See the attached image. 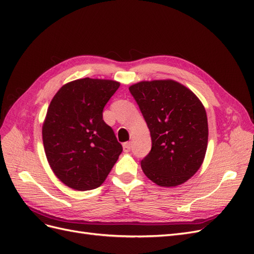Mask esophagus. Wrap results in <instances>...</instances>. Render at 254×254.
I'll use <instances>...</instances> for the list:
<instances>
[{"label":"esophagus","instance_id":"esophagus-1","mask_svg":"<svg viewBox=\"0 0 254 254\" xmlns=\"http://www.w3.org/2000/svg\"><path fill=\"white\" fill-rule=\"evenodd\" d=\"M123 149H124L125 152L130 151V149H131V143H130V142H125L124 144H123Z\"/></svg>","mask_w":254,"mask_h":254}]
</instances>
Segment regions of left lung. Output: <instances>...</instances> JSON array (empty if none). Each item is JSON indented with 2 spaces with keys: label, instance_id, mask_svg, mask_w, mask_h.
<instances>
[{
  "label": "left lung",
  "instance_id": "1",
  "mask_svg": "<svg viewBox=\"0 0 254 254\" xmlns=\"http://www.w3.org/2000/svg\"><path fill=\"white\" fill-rule=\"evenodd\" d=\"M151 136V150L141 161L147 178L177 187L200 168L207 147L206 112L199 98L175 80L141 81L129 87Z\"/></svg>",
  "mask_w": 254,
  "mask_h": 254
}]
</instances>
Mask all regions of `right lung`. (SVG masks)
Listing matches in <instances>:
<instances>
[{
    "label": "right lung",
    "instance_id": "obj_1",
    "mask_svg": "<svg viewBox=\"0 0 254 254\" xmlns=\"http://www.w3.org/2000/svg\"><path fill=\"white\" fill-rule=\"evenodd\" d=\"M120 82L81 78L53 97L42 126L44 151L57 178L76 190L102 186L123 151L103 110Z\"/></svg>",
    "mask_w": 254,
    "mask_h": 254
}]
</instances>
